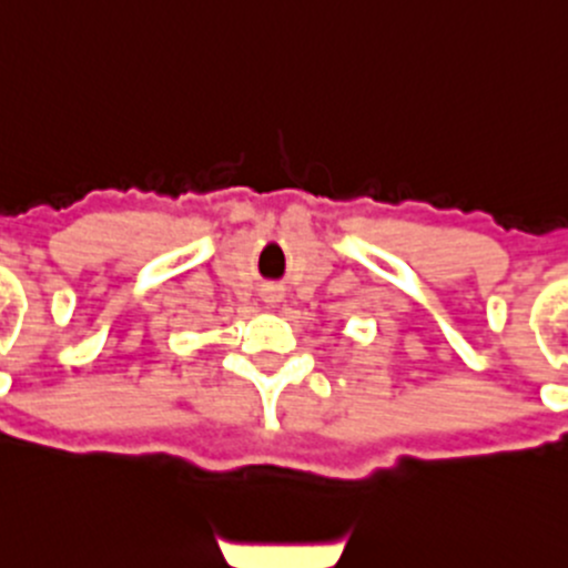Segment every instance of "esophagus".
I'll use <instances>...</instances> for the list:
<instances>
[{
	"label": "esophagus",
	"instance_id": "34e87169",
	"mask_svg": "<svg viewBox=\"0 0 568 568\" xmlns=\"http://www.w3.org/2000/svg\"><path fill=\"white\" fill-rule=\"evenodd\" d=\"M261 296H264L266 304H277L283 302V288H277V285H266V288L261 291Z\"/></svg>",
	"mask_w": 568,
	"mask_h": 568
}]
</instances>
